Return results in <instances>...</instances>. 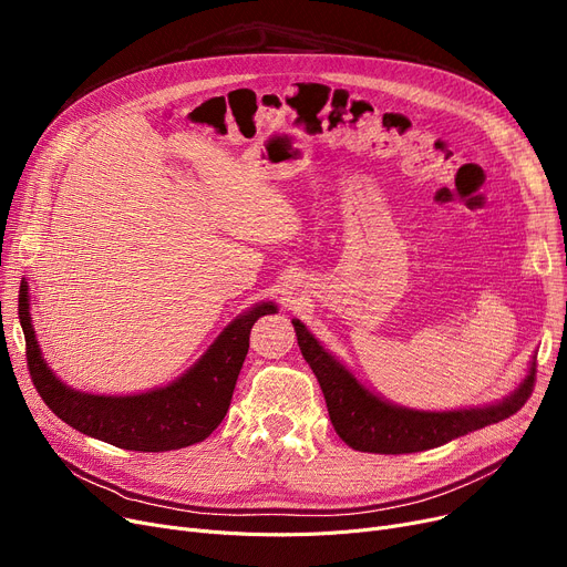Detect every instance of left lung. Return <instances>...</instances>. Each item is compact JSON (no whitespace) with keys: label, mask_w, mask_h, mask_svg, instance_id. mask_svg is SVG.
<instances>
[{"label":"left lung","mask_w":567,"mask_h":567,"mask_svg":"<svg viewBox=\"0 0 567 567\" xmlns=\"http://www.w3.org/2000/svg\"><path fill=\"white\" fill-rule=\"evenodd\" d=\"M291 323L296 329V340H299L303 359L312 368L321 385L323 400L326 406H329L331 423L338 436L349 449L361 453L402 455L436 449V445L449 443L473 430L511 419L513 413H517L526 404L535 383L533 363L530 374L524 379L517 393L496 406L445 413L400 409L365 391L351 372H347L331 353L321 349V344L308 333L299 319H293Z\"/></svg>","instance_id":"obj_1"}]
</instances>
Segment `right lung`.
<instances>
[{
	"label": "right lung",
	"instance_id": "add662e5",
	"mask_svg": "<svg viewBox=\"0 0 567 567\" xmlns=\"http://www.w3.org/2000/svg\"><path fill=\"white\" fill-rule=\"evenodd\" d=\"M268 312H276L274 303H261L234 319L197 365L165 389L142 395L105 398L71 391L48 370L41 359L32 321H29L24 282L18 293L27 370L50 411L82 434L112 443L116 449L140 453L186 449V445L204 441L223 423L250 347L252 323Z\"/></svg>",
	"mask_w": 567,
	"mask_h": 567
}]
</instances>
